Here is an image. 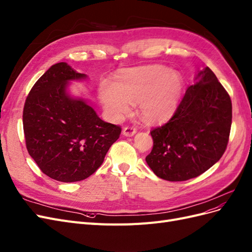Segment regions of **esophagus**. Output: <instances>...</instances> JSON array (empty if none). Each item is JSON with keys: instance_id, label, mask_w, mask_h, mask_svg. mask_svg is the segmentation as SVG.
<instances>
[{"instance_id": "obj_1", "label": "esophagus", "mask_w": 252, "mask_h": 252, "mask_svg": "<svg viewBox=\"0 0 252 252\" xmlns=\"http://www.w3.org/2000/svg\"><path fill=\"white\" fill-rule=\"evenodd\" d=\"M136 132H137V129H136L135 126H126V127L124 128V131H123L124 135L126 136V137L134 136V135L136 134Z\"/></svg>"}]
</instances>
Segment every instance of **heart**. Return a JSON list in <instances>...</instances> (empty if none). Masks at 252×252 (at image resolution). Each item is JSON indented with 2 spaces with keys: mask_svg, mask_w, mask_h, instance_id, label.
<instances>
[{
  "mask_svg": "<svg viewBox=\"0 0 252 252\" xmlns=\"http://www.w3.org/2000/svg\"><path fill=\"white\" fill-rule=\"evenodd\" d=\"M183 93L179 73L163 66H150L127 71L115 83L102 80L99 97L104 110L113 119H120L139 103L141 117L150 124L163 123L173 116Z\"/></svg>",
  "mask_w": 252,
  "mask_h": 252,
  "instance_id": "heart-1",
  "label": "heart"
}]
</instances>
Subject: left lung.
Segmentation results:
<instances>
[{
    "mask_svg": "<svg viewBox=\"0 0 252 252\" xmlns=\"http://www.w3.org/2000/svg\"><path fill=\"white\" fill-rule=\"evenodd\" d=\"M196 79L173 117L151 131L154 145L145 161L163 180L186 181L200 176L220 160L228 144L230 96L208 67Z\"/></svg>",
    "mask_w": 252,
    "mask_h": 252,
    "instance_id": "left-lung-1",
    "label": "left lung"
}]
</instances>
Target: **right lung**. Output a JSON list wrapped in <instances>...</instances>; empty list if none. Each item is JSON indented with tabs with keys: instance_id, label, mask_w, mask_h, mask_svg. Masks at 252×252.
Returning a JSON list of instances; mask_svg holds the SVG:
<instances>
[{
	"instance_id": "obj_1",
	"label": "right lung",
	"mask_w": 252,
	"mask_h": 252,
	"mask_svg": "<svg viewBox=\"0 0 252 252\" xmlns=\"http://www.w3.org/2000/svg\"><path fill=\"white\" fill-rule=\"evenodd\" d=\"M86 77L67 63H55L32 87L24 105L29 155L45 175L61 182L82 181L94 174L121 133L85 99L67 93L70 80Z\"/></svg>"
}]
</instances>
